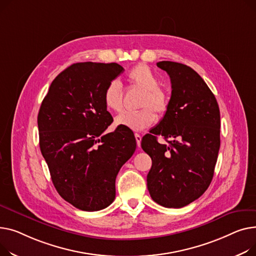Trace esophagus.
<instances>
[{
    "mask_svg": "<svg viewBox=\"0 0 256 256\" xmlns=\"http://www.w3.org/2000/svg\"><path fill=\"white\" fill-rule=\"evenodd\" d=\"M135 140H136V144H138V146H140V142H142V136L140 134L135 133Z\"/></svg>",
    "mask_w": 256,
    "mask_h": 256,
    "instance_id": "esophagus-1",
    "label": "esophagus"
}]
</instances>
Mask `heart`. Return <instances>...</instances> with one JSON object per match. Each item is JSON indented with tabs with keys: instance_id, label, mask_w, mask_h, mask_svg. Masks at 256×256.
<instances>
[{
	"instance_id": "1",
	"label": "heart",
	"mask_w": 256,
	"mask_h": 256,
	"mask_svg": "<svg viewBox=\"0 0 256 256\" xmlns=\"http://www.w3.org/2000/svg\"><path fill=\"white\" fill-rule=\"evenodd\" d=\"M129 82L142 90L140 108L136 112H124L116 116L114 123L133 131H142L152 126L157 120L153 110L161 116L168 110V96L158 86L159 80L148 65L140 64L133 67L128 73ZM103 102L108 110L121 112L123 110V88L118 80H110L103 92Z\"/></svg>"
}]
</instances>
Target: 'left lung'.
<instances>
[{
  "mask_svg": "<svg viewBox=\"0 0 256 256\" xmlns=\"http://www.w3.org/2000/svg\"><path fill=\"white\" fill-rule=\"evenodd\" d=\"M172 82L168 110L142 148L152 158L146 185L154 202L183 208L200 198L212 182L220 148V110L200 74L187 65L158 62ZM161 134L170 144H159Z\"/></svg>",
  "mask_w": 256,
  "mask_h": 256,
  "instance_id": "obj_1",
  "label": "left lung"
}]
</instances>
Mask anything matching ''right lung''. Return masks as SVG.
<instances>
[{"label": "right lung", "instance_id": "add662e5", "mask_svg": "<svg viewBox=\"0 0 256 256\" xmlns=\"http://www.w3.org/2000/svg\"><path fill=\"white\" fill-rule=\"evenodd\" d=\"M124 71L116 63H76L52 80L38 114L39 146L58 193L94 212L116 198V178L135 148L133 132L112 123L103 102L108 84Z\"/></svg>", "mask_w": 256, "mask_h": 256}]
</instances>
